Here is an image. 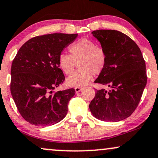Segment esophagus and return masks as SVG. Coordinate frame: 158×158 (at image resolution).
<instances>
[{"label": "esophagus", "instance_id": "1", "mask_svg": "<svg viewBox=\"0 0 158 158\" xmlns=\"http://www.w3.org/2000/svg\"><path fill=\"white\" fill-rule=\"evenodd\" d=\"M82 89H83L82 87H77V88H75V91H76V93H77V94L79 93V92H80L81 90H82Z\"/></svg>", "mask_w": 158, "mask_h": 158}]
</instances>
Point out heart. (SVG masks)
Returning <instances> with one entry per match:
<instances>
[{
	"instance_id": "b5f03b06",
	"label": "heart",
	"mask_w": 158,
	"mask_h": 158,
	"mask_svg": "<svg viewBox=\"0 0 158 158\" xmlns=\"http://www.w3.org/2000/svg\"><path fill=\"white\" fill-rule=\"evenodd\" d=\"M70 56L61 54L58 64L61 71L66 75L73 72L77 63L79 68L66 79L69 87H82L93 77L104 70L107 57L105 50L91 40L81 39L69 47Z\"/></svg>"
}]
</instances>
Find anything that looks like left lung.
<instances>
[{
	"mask_svg": "<svg viewBox=\"0 0 158 158\" xmlns=\"http://www.w3.org/2000/svg\"><path fill=\"white\" fill-rule=\"evenodd\" d=\"M92 34L106 53V64L94 82L110 89L98 90L89 105L96 118L118 122L135 111L147 82L146 63L139 47L126 34L99 30Z\"/></svg>",
	"mask_w": 158,
	"mask_h": 158,
	"instance_id": "obj_1",
	"label": "left lung"
}]
</instances>
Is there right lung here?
I'll list each match as a JSON object with an SVG mask.
<instances>
[{
    "mask_svg": "<svg viewBox=\"0 0 158 158\" xmlns=\"http://www.w3.org/2000/svg\"><path fill=\"white\" fill-rule=\"evenodd\" d=\"M78 34L52 33L32 38L16 54L11 68L10 90L19 113L35 126L60 122L68 113L73 88L53 90L65 78L58 60Z\"/></svg>",
    "mask_w": 158,
    "mask_h": 158,
    "instance_id": "add662e5",
    "label": "right lung"
}]
</instances>
